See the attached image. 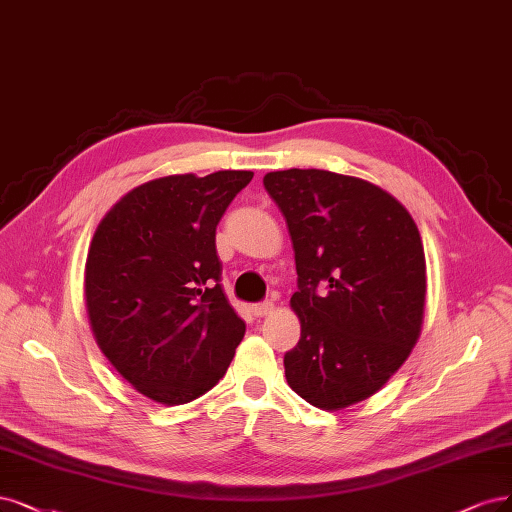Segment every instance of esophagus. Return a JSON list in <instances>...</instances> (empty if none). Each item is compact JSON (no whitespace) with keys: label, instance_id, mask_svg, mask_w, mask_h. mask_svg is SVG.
<instances>
[{"label":"esophagus","instance_id":"obj_1","mask_svg":"<svg viewBox=\"0 0 512 512\" xmlns=\"http://www.w3.org/2000/svg\"><path fill=\"white\" fill-rule=\"evenodd\" d=\"M252 313H254L256 317H264V315H271V313H273V303H269V301H264V303H258V305H254V307H252Z\"/></svg>","mask_w":512,"mask_h":512}]
</instances>
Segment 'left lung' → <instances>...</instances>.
Masks as SVG:
<instances>
[{"mask_svg":"<svg viewBox=\"0 0 512 512\" xmlns=\"http://www.w3.org/2000/svg\"><path fill=\"white\" fill-rule=\"evenodd\" d=\"M264 188L292 237L301 339L284 356L292 390L324 411L379 392L411 356L426 307L417 224L390 192L324 169L271 171Z\"/></svg>","mask_w":512,"mask_h":512,"instance_id":"1","label":"left lung"}]
</instances>
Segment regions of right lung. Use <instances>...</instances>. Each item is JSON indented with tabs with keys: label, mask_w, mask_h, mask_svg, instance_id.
<instances>
[{
	"label": "right lung",
	"mask_w": 512,
	"mask_h": 512,
	"mask_svg": "<svg viewBox=\"0 0 512 512\" xmlns=\"http://www.w3.org/2000/svg\"><path fill=\"white\" fill-rule=\"evenodd\" d=\"M252 178L178 173L139 184L88 245L84 298L95 341L122 379L165 407L209 392L245 334L220 286L216 226Z\"/></svg>",
	"instance_id": "add662e5"
}]
</instances>
